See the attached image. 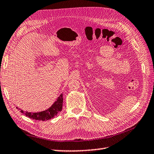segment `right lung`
Returning <instances> with one entry per match:
<instances>
[{
    "label": "right lung",
    "mask_w": 154,
    "mask_h": 154,
    "mask_svg": "<svg viewBox=\"0 0 154 154\" xmlns=\"http://www.w3.org/2000/svg\"><path fill=\"white\" fill-rule=\"evenodd\" d=\"M63 102V93H61L59 96L58 98H57V101H55V103L51 105L49 108H48L45 111H41V112L32 113L28 112V111H24L22 109H20V108H18L17 107V109L20 110L21 113L25 114V116L29 117V118L35 120H39V121H47V120L53 118L54 117L57 115V113L62 110Z\"/></svg>",
    "instance_id": "obj_1"
}]
</instances>
